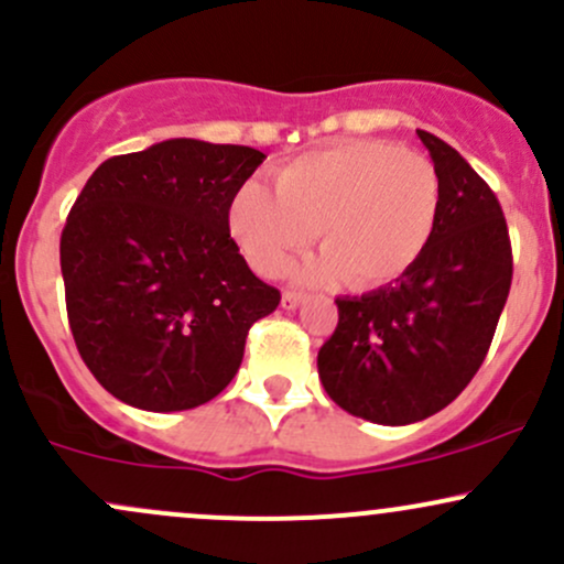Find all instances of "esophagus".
Instances as JSON below:
<instances>
[{"mask_svg": "<svg viewBox=\"0 0 564 564\" xmlns=\"http://www.w3.org/2000/svg\"><path fill=\"white\" fill-rule=\"evenodd\" d=\"M302 300H305V296H302L300 292H283V296H281L283 311H296V307L302 305Z\"/></svg>", "mask_w": 564, "mask_h": 564, "instance_id": "esophagus-1", "label": "esophagus"}]
</instances>
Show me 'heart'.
Segmentation results:
<instances>
[{
	"instance_id": "1",
	"label": "heart",
	"mask_w": 564,
	"mask_h": 564,
	"mask_svg": "<svg viewBox=\"0 0 564 564\" xmlns=\"http://www.w3.org/2000/svg\"><path fill=\"white\" fill-rule=\"evenodd\" d=\"M438 206L442 184L425 154L361 139L289 160L275 173V195L246 182L227 225L259 275H283L315 232L324 257L305 270L307 281L343 278L350 292H372L417 262Z\"/></svg>"
}]
</instances>
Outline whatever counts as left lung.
I'll use <instances>...</instances> for the list:
<instances>
[{"instance_id": "1", "label": "left lung", "mask_w": 564, "mask_h": 564, "mask_svg": "<svg viewBox=\"0 0 564 564\" xmlns=\"http://www.w3.org/2000/svg\"><path fill=\"white\" fill-rule=\"evenodd\" d=\"M442 184L436 230L388 286L339 296L318 377L337 406L380 425H410L455 401L479 372L511 289L503 212L460 152L417 131Z\"/></svg>"}]
</instances>
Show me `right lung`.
Wrapping results in <instances>:
<instances>
[{
    "label": "right lung",
    "mask_w": 564,
    "mask_h": 564,
    "mask_svg": "<svg viewBox=\"0 0 564 564\" xmlns=\"http://www.w3.org/2000/svg\"><path fill=\"white\" fill-rule=\"evenodd\" d=\"M262 160L251 147L169 139L104 160L74 200L61 232L66 313L115 399L182 412L230 386L251 324L281 302L227 225Z\"/></svg>",
    "instance_id": "1"
}]
</instances>
